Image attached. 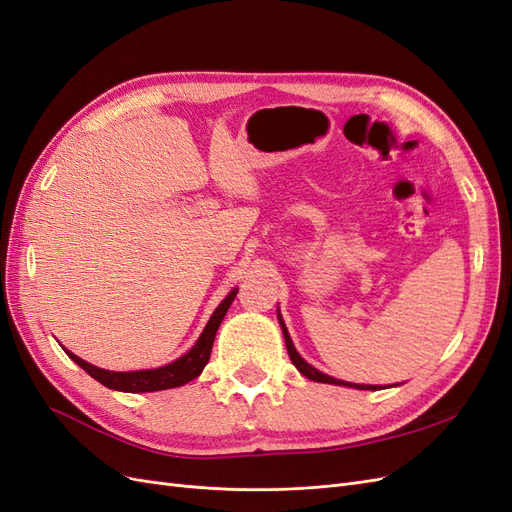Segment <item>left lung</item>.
Wrapping results in <instances>:
<instances>
[{"mask_svg": "<svg viewBox=\"0 0 512 512\" xmlns=\"http://www.w3.org/2000/svg\"><path fill=\"white\" fill-rule=\"evenodd\" d=\"M277 318H280V324H282V331H284V339H286V348H288V354H290V361L294 363V367H297L305 378L314 380V382L337 384V386H352V389H363V391H376V389H378V386H369V384H352V382H342V380H337V378H331V376H327V374H322V371H318L316 367H312L309 363H305V361L301 359V356H299V352L294 350V346H292V339H290V335H288V331H286V324H284L282 316L277 314Z\"/></svg>", "mask_w": 512, "mask_h": 512, "instance_id": "1", "label": "left lung"}]
</instances>
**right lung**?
<instances>
[{
    "mask_svg": "<svg viewBox=\"0 0 512 512\" xmlns=\"http://www.w3.org/2000/svg\"><path fill=\"white\" fill-rule=\"evenodd\" d=\"M235 297H237V290H232L228 297L218 305V309H215L213 316L209 318L205 331L200 333L198 342L192 346L190 352H185L183 356H179L177 361H173L170 365H164V367H158V369L106 371V369L89 365L87 361L79 359V356L68 352L66 348L64 350L76 365L83 367L91 378L108 386V389L123 391V393H153V391L175 389V386H183L185 382H190L196 376H200V371H203L205 365L209 363L215 333H218L220 324L228 312V307L232 301H235Z\"/></svg>",
    "mask_w": 512,
    "mask_h": 512,
    "instance_id": "1",
    "label": "right lung"
}]
</instances>
